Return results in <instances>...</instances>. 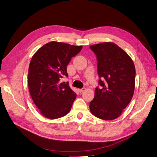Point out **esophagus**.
I'll return each instance as SVG.
<instances>
[{"label": "esophagus", "mask_w": 157, "mask_h": 157, "mask_svg": "<svg viewBox=\"0 0 157 157\" xmlns=\"http://www.w3.org/2000/svg\"><path fill=\"white\" fill-rule=\"evenodd\" d=\"M85 90H86V88H81V89H78V91H79L80 93L84 92Z\"/></svg>", "instance_id": "1"}]
</instances>
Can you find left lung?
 Returning a JSON list of instances; mask_svg holds the SVG:
<instances>
[{
    "label": "left lung",
    "instance_id": "1",
    "mask_svg": "<svg viewBox=\"0 0 157 157\" xmlns=\"http://www.w3.org/2000/svg\"><path fill=\"white\" fill-rule=\"evenodd\" d=\"M98 61V84L90 103L93 115L111 121L119 117L132 98L135 88L136 69L126 52L112 42L90 46Z\"/></svg>",
    "mask_w": 157,
    "mask_h": 157
}]
</instances>
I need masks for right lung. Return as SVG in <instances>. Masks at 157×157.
I'll use <instances>...</instances> for the list:
<instances>
[{
	"mask_svg": "<svg viewBox=\"0 0 157 157\" xmlns=\"http://www.w3.org/2000/svg\"><path fill=\"white\" fill-rule=\"evenodd\" d=\"M82 46L50 42L33 56L29 67L28 86L33 102L45 117L54 119L70 111L77 94L68 83L61 82L68 77L67 66Z\"/></svg>",
	"mask_w": 157,
	"mask_h": 157,
	"instance_id": "obj_1",
	"label": "right lung"
}]
</instances>
